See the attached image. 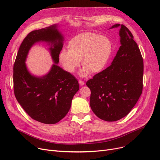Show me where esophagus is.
<instances>
[{
  "label": "esophagus",
  "mask_w": 160,
  "mask_h": 160,
  "mask_svg": "<svg viewBox=\"0 0 160 160\" xmlns=\"http://www.w3.org/2000/svg\"><path fill=\"white\" fill-rule=\"evenodd\" d=\"M78 83H79V84H80V86H83L84 85V82L83 81H82V80H78Z\"/></svg>",
  "instance_id": "obj_1"
}]
</instances>
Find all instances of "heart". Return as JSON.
Masks as SVG:
<instances>
[{"label":"heart","mask_w":160,"mask_h":160,"mask_svg":"<svg viewBox=\"0 0 160 160\" xmlns=\"http://www.w3.org/2000/svg\"><path fill=\"white\" fill-rule=\"evenodd\" d=\"M69 49H63L59 60L67 72L73 73L80 66V60L83 65L80 72L82 77L91 72L101 71L112 56V41L105 36L94 32H83L74 36L69 42Z\"/></svg>","instance_id":"1"}]
</instances>
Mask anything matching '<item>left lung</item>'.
<instances>
[{
    "label": "left lung",
    "mask_w": 160,
    "mask_h": 160,
    "mask_svg": "<svg viewBox=\"0 0 160 160\" xmlns=\"http://www.w3.org/2000/svg\"><path fill=\"white\" fill-rule=\"evenodd\" d=\"M120 27L121 44L112 65L86 82L91 90L90 106L100 119L112 122L127 116L142 91L143 60L129 29Z\"/></svg>",
    "instance_id": "left-lung-1"
}]
</instances>
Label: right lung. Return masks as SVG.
I'll list each match as a JSON object with an SVG mask.
<instances>
[{
  "label": "right lung",
  "mask_w": 160,
  "mask_h": 160,
  "mask_svg": "<svg viewBox=\"0 0 160 160\" xmlns=\"http://www.w3.org/2000/svg\"><path fill=\"white\" fill-rule=\"evenodd\" d=\"M41 41L53 45L50 48L52 57L56 63L59 62L63 39L56 25L32 31L23 39L15 58L13 90L16 99L32 119L52 124L68 113L79 84L73 75L56 64L42 77L29 73L24 63L26 58L31 47Z\"/></svg>",
  "instance_id": "1"
}]
</instances>
